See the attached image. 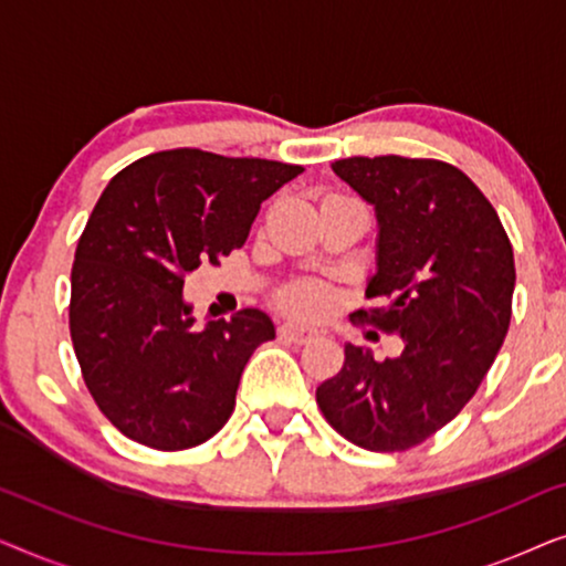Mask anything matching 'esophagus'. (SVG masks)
Here are the masks:
<instances>
[{
    "label": "esophagus",
    "mask_w": 566,
    "mask_h": 566,
    "mask_svg": "<svg viewBox=\"0 0 566 566\" xmlns=\"http://www.w3.org/2000/svg\"><path fill=\"white\" fill-rule=\"evenodd\" d=\"M277 337L289 339V343L304 345V343H308V339L316 337V329L306 327V324H298V322H283L281 327H277Z\"/></svg>",
    "instance_id": "obj_1"
}]
</instances>
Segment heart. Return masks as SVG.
Here are the masks:
<instances>
[{
  "instance_id": "obj_1",
  "label": "heart",
  "mask_w": 566,
  "mask_h": 566,
  "mask_svg": "<svg viewBox=\"0 0 566 566\" xmlns=\"http://www.w3.org/2000/svg\"><path fill=\"white\" fill-rule=\"evenodd\" d=\"M281 306L289 314L312 316V314H316L324 306V293L319 289H298V291L289 293V296H283Z\"/></svg>"
}]
</instances>
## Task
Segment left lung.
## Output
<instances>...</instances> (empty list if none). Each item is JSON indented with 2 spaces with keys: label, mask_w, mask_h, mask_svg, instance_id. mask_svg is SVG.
I'll use <instances>...</instances> for the list:
<instances>
[{
  "label": "left lung",
  "mask_w": 566,
  "mask_h": 566,
  "mask_svg": "<svg viewBox=\"0 0 566 566\" xmlns=\"http://www.w3.org/2000/svg\"><path fill=\"white\" fill-rule=\"evenodd\" d=\"M332 172L374 206L376 273L355 312L405 343L374 360L345 345V366L316 389L339 436L366 451H407L474 397L513 314L515 260L500 216L461 169L438 159L350 157Z\"/></svg>",
  "instance_id": "left-lung-1"
}]
</instances>
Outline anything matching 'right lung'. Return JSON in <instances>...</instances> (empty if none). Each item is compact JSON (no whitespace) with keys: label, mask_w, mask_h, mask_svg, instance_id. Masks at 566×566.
<instances>
[{"label":"right lung","mask_w":566,"mask_h":566,"mask_svg":"<svg viewBox=\"0 0 566 566\" xmlns=\"http://www.w3.org/2000/svg\"><path fill=\"white\" fill-rule=\"evenodd\" d=\"M301 172L172 149L107 182L76 244L69 329L92 399L123 436L185 451L227 424L247 360L275 327L244 308L196 329L185 275L242 247L262 200Z\"/></svg>","instance_id":"add662e5"}]
</instances>
